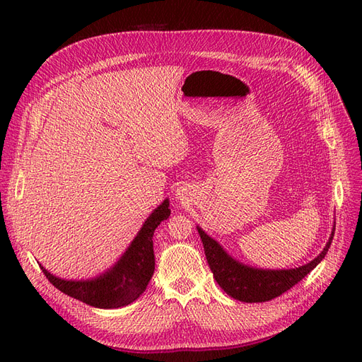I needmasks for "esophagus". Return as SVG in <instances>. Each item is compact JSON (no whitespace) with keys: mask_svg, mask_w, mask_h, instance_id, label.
I'll return each instance as SVG.
<instances>
[{"mask_svg":"<svg viewBox=\"0 0 362 362\" xmlns=\"http://www.w3.org/2000/svg\"><path fill=\"white\" fill-rule=\"evenodd\" d=\"M177 198H178L180 201H185V199H187V192H185L184 189H180V190L177 192Z\"/></svg>","mask_w":362,"mask_h":362,"instance_id":"1","label":"esophagus"}]
</instances>
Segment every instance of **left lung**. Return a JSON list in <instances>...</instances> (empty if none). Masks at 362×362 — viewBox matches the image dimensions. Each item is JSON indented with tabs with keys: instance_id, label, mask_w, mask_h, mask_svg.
Returning a JSON list of instances; mask_svg holds the SVG:
<instances>
[{
	"instance_id": "1",
	"label": "left lung",
	"mask_w": 362,
	"mask_h": 362,
	"mask_svg": "<svg viewBox=\"0 0 362 362\" xmlns=\"http://www.w3.org/2000/svg\"><path fill=\"white\" fill-rule=\"evenodd\" d=\"M334 231L335 226L332 228L331 237L323 250L308 264L287 270H269L250 267L234 259L231 255H228V252L214 238H211L202 228L198 226L205 257L214 279L228 296L247 303L275 299L302 281L327 254V249H329L334 238Z\"/></svg>"
}]
</instances>
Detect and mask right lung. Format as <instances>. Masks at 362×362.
<instances>
[{
  "instance_id": "right-lung-1",
  "label": "right lung",
  "mask_w": 362,
  "mask_h": 362,
  "mask_svg": "<svg viewBox=\"0 0 362 362\" xmlns=\"http://www.w3.org/2000/svg\"><path fill=\"white\" fill-rule=\"evenodd\" d=\"M169 216V199H164L146 218L124 255L117 259L113 267L101 273L100 276L68 281L52 275L43 266H40V269L54 287L95 308L112 310L133 303L146 290L154 275L156 257L152 237H154L156 228Z\"/></svg>"
}]
</instances>
